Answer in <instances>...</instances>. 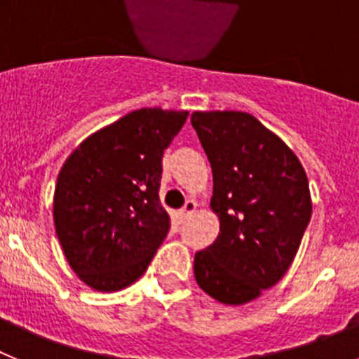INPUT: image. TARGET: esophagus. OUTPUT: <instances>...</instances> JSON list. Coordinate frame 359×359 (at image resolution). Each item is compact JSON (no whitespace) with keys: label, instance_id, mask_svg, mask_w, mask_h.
<instances>
[{"label":"esophagus","instance_id":"34e87169","mask_svg":"<svg viewBox=\"0 0 359 359\" xmlns=\"http://www.w3.org/2000/svg\"><path fill=\"white\" fill-rule=\"evenodd\" d=\"M196 208H198V203L192 201V199H189V201L185 203V207H183L182 210H180V219H182V221H185V219H189L190 215L194 214Z\"/></svg>","mask_w":359,"mask_h":359}]
</instances>
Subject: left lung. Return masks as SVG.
Masks as SVG:
<instances>
[{
    "label": "left lung",
    "instance_id": "left-lung-1",
    "mask_svg": "<svg viewBox=\"0 0 359 359\" xmlns=\"http://www.w3.org/2000/svg\"><path fill=\"white\" fill-rule=\"evenodd\" d=\"M214 176L210 207L219 236L194 257V277L212 298L241 306L275 286L309 224V182L277 135L243 111L190 116Z\"/></svg>",
    "mask_w": 359,
    "mask_h": 359
}]
</instances>
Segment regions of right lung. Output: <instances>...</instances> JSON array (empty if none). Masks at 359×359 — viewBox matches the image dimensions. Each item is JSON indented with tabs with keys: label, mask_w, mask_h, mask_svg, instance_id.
Wrapping results in <instances>:
<instances>
[{
	"label": "right lung",
	"mask_w": 359,
	"mask_h": 359,
	"mask_svg": "<svg viewBox=\"0 0 359 359\" xmlns=\"http://www.w3.org/2000/svg\"><path fill=\"white\" fill-rule=\"evenodd\" d=\"M189 111L136 109L88 136L57 177L53 224L84 284L118 291L145 273L169 233L160 203L163 151Z\"/></svg>",
	"instance_id": "right-lung-1"
}]
</instances>
